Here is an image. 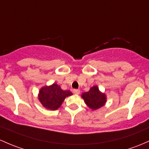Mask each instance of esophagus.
I'll use <instances>...</instances> for the list:
<instances>
[{
    "label": "esophagus",
    "instance_id": "esophagus-1",
    "mask_svg": "<svg viewBox=\"0 0 149 149\" xmlns=\"http://www.w3.org/2000/svg\"><path fill=\"white\" fill-rule=\"evenodd\" d=\"M73 93H75V94H77L79 95L80 93V90H79V89H73Z\"/></svg>",
    "mask_w": 149,
    "mask_h": 149
}]
</instances>
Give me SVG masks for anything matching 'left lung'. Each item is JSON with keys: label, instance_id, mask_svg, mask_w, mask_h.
Returning a JSON list of instances; mask_svg holds the SVG:
<instances>
[{"label": "left lung", "instance_id": "left-lung-1", "mask_svg": "<svg viewBox=\"0 0 149 149\" xmlns=\"http://www.w3.org/2000/svg\"><path fill=\"white\" fill-rule=\"evenodd\" d=\"M82 98L85 103L92 110H96L104 106L106 101V96L104 93L100 92L98 86L91 88L88 92H85L82 94Z\"/></svg>", "mask_w": 149, "mask_h": 149}]
</instances>
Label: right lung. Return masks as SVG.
Segmentation results:
<instances>
[{
	"instance_id": "right-lung-1",
	"label": "right lung",
	"mask_w": 149,
	"mask_h": 149,
	"mask_svg": "<svg viewBox=\"0 0 149 149\" xmlns=\"http://www.w3.org/2000/svg\"><path fill=\"white\" fill-rule=\"evenodd\" d=\"M70 91H63L58 84H54L50 86L40 88L38 99L43 106L50 110H56L61 106L67 96L71 95Z\"/></svg>"
}]
</instances>
